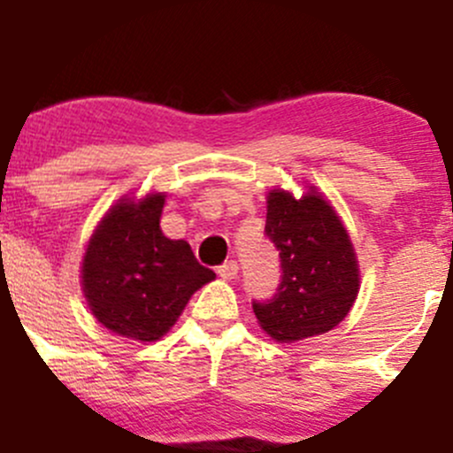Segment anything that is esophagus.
I'll list each match as a JSON object with an SVG mask.
<instances>
[{
    "label": "esophagus",
    "mask_w": 453,
    "mask_h": 453,
    "mask_svg": "<svg viewBox=\"0 0 453 453\" xmlns=\"http://www.w3.org/2000/svg\"><path fill=\"white\" fill-rule=\"evenodd\" d=\"M217 273L223 280H232V278L239 276V263H236V260H226L223 265H219Z\"/></svg>",
    "instance_id": "obj_1"
}]
</instances>
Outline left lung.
Here are the masks:
<instances>
[{
  "mask_svg": "<svg viewBox=\"0 0 453 453\" xmlns=\"http://www.w3.org/2000/svg\"><path fill=\"white\" fill-rule=\"evenodd\" d=\"M265 234L278 250L280 285L269 300H252L260 326L278 342L322 335L342 322L359 291L353 243L335 210L318 193L296 199L272 190Z\"/></svg>",
  "mask_w": 453,
  "mask_h": 453,
  "instance_id": "1",
  "label": "left lung"
}]
</instances>
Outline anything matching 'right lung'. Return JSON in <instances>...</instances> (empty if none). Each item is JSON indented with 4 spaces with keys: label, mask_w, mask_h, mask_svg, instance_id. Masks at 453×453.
<instances>
[{
    "label": "right lung",
    "mask_w": 453,
    "mask_h": 453,
    "mask_svg": "<svg viewBox=\"0 0 453 453\" xmlns=\"http://www.w3.org/2000/svg\"><path fill=\"white\" fill-rule=\"evenodd\" d=\"M162 208L164 195L113 205L83 258V291L91 313L109 331L131 340H159L190 296L214 278L186 241L162 234Z\"/></svg>",
    "instance_id": "add662e5"
}]
</instances>
